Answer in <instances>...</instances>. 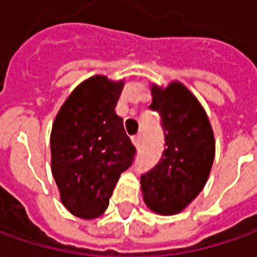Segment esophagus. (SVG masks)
Returning <instances> with one entry per match:
<instances>
[{
	"label": "esophagus",
	"mask_w": 257,
	"mask_h": 257,
	"mask_svg": "<svg viewBox=\"0 0 257 257\" xmlns=\"http://www.w3.org/2000/svg\"><path fill=\"white\" fill-rule=\"evenodd\" d=\"M141 143H143V136H141V134H137V136L133 137V144L137 147V148H140Z\"/></svg>",
	"instance_id": "esophagus-1"
}]
</instances>
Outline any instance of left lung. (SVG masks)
I'll return each mask as SVG.
<instances>
[{
    "label": "left lung",
    "instance_id": "left-lung-1",
    "mask_svg": "<svg viewBox=\"0 0 257 257\" xmlns=\"http://www.w3.org/2000/svg\"><path fill=\"white\" fill-rule=\"evenodd\" d=\"M150 109L159 113L165 146L158 164L141 175L144 201L152 211H182L206 185L215 141L204 109L179 82L152 88Z\"/></svg>",
    "mask_w": 257,
    "mask_h": 257
}]
</instances>
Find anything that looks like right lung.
Instances as JSON below:
<instances>
[{
  "label": "right lung",
  "instance_id": "obj_1",
  "mask_svg": "<svg viewBox=\"0 0 257 257\" xmlns=\"http://www.w3.org/2000/svg\"><path fill=\"white\" fill-rule=\"evenodd\" d=\"M123 82L92 77L58 111L50 137L51 171L63 204L74 215L96 218L109 206L120 175L137 150L114 107Z\"/></svg>",
  "mask_w": 257,
  "mask_h": 257
}]
</instances>
